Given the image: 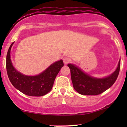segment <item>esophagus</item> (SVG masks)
Segmentation results:
<instances>
[{"instance_id": "1", "label": "esophagus", "mask_w": 127, "mask_h": 127, "mask_svg": "<svg viewBox=\"0 0 127 127\" xmlns=\"http://www.w3.org/2000/svg\"><path fill=\"white\" fill-rule=\"evenodd\" d=\"M63 60H64V64H68L69 62H70V60L69 59V58H67V57H64V59H63Z\"/></svg>"}]
</instances>
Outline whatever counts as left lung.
<instances>
[{"label": "left lung", "instance_id": "obj_1", "mask_svg": "<svg viewBox=\"0 0 127 127\" xmlns=\"http://www.w3.org/2000/svg\"><path fill=\"white\" fill-rule=\"evenodd\" d=\"M67 65L70 68L72 82L75 90L81 95H97L109 89L116 81L120 69V60L116 70L109 76L102 78L93 77L72 64H69Z\"/></svg>", "mask_w": 127, "mask_h": 127}]
</instances>
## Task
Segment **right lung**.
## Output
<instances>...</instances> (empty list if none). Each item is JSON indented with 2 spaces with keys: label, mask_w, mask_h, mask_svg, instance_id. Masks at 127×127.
<instances>
[{
  "label": "right lung",
  "mask_w": 127,
  "mask_h": 127,
  "mask_svg": "<svg viewBox=\"0 0 127 127\" xmlns=\"http://www.w3.org/2000/svg\"><path fill=\"white\" fill-rule=\"evenodd\" d=\"M13 44L14 42L10 46L6 57L7 73L12 85L21 92L29 96L41 97L50 92L57 74L64 66L63 60L54 62L36 76H27L18 71L13 65L11 50Z\"/></svg>",
  "instance_id": "right-lung-1"
}]
</instances>
